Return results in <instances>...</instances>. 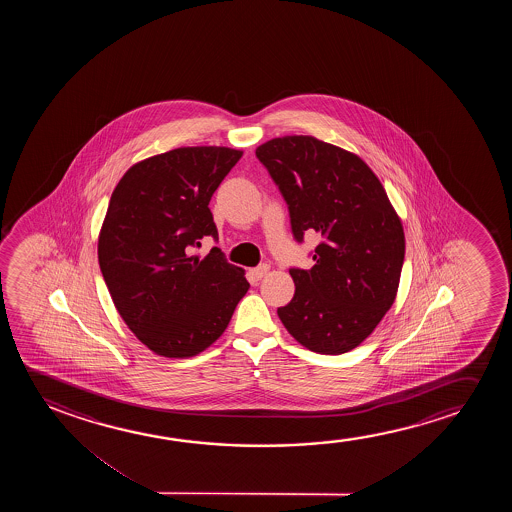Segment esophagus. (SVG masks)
<instances>
[{
    "label": "esophagus",
    "instance_id": "1",
    "mask_svg": "<svg viewBox=\"0 0 512 512\" xmlns=\"http://www.w3.org/2000/svg\"><path fill=\"white\" fill-rule=\"evenodd\" d=\"M267 273H269V266H267V264H262V266L250 269V271H248V276H250V280L252 281H259L262 280Z\"/></svg>",
    "mask_w": 512,
    "mask_h": 512
}]
</instances>
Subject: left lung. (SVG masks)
I'll use <instances>...</instances> for the list:
<instances>
[{
    "instance_id": "obj_1",
    "label": "left lung",
    "mask_w": 512,
    "mask_h": 512,
    "mask_svg": "<svg viewBox=\"0 0 512 512\" xmlns=\"http://www.w3.org/2000/svg\"><path fill=\"white\" fill-rule=\"evenodd\" d=\"M287 201L294 238L318 232L311 269H290L294 299L278 308L304 348L341 355L371 336L399 290L406 238L383 185L358 155L283 136L255 150Z\"/></svg>"
}]
</instances>
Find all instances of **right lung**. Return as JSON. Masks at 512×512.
Masks as SVG:
<instances>
[{
	"mask_svg": "<svg viewBox=\"0 0 512 512\" xmlns=\"http://www.w3.org/2000/svg\"><path fill=\"white\" fill-rule=\"evenodd\" d=\"M243 152L182 147L127 169L113 190L98 259L113 304L134 336L161 357L187 358L224 334L248 292L245 271L220 248L199 259V239H218L210 204Z\"/></svg>",
	"mask_w": 512,
	"mask_h": 512,
	"instance_id": "1",
	"label": "right lung"
}]
</instances>
